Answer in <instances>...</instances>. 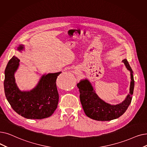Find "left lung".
I'll list each match as a JSON object with an SVG mask.
<instances>
[{
    "instance_id": "1",
    "label": "left lung",
    "mask_w": 147,
    "mask_h": 147,
    "mask_svg": "<svg viewBox=\"0 0 147 147\" xmlns=\"http://www.w3.org/2000/svg\"><path fill=\"white\" fill-rule=\"evenodd\" d=\"M123 62L130 71L131 82L129 94L120 104L111 105L100 99L94 91L90 82L86 79L81 80L78 84L81 104L86 115L89 118L97 121H111L121 117L129 106L132 99L135 81L133 71L128 61L125 59Z\"/></svg>"
}]
</instances>
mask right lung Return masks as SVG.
<instances>
[{"label": "right lung", "mask_w": 147, "mask_h": 147, "mask_svg": "<svg viewBox=\"0 0 147 147\" xmlns=\"http://www.w3.org/2000/svg\"><path fill=\"white\" fill-rule=\"evenodd\" d=\"M23 49L22 45L18 47L19 50ZM19 62L20 60L14 56L6 67L4 90L6 99L13 110L25 118L41 119L50 117L58 104L59 94L56 82L61 72L44 75L32 90L22 92L14 79Z\"/></svg>", "instance_id": "add662e5"}]
</instances>
